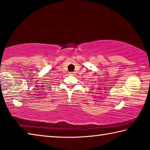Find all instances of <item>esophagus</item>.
<instances>
[{"label": "esophagus", "instance_id": "1", "mask_svg": "<svg viewBox=\"0 0 150 150\" xmlns=\"http://www.w3.org/2000/svg\"><path fill=\"white\" fill-rule=\"evenodd\" d=\"M69 74H70V75H74L75 72H69Z\"/></svg>", "mask_w": 150, "mask_h": 150}]
</instances>
